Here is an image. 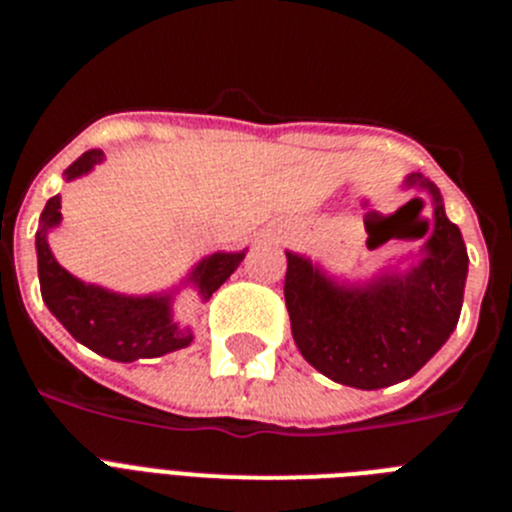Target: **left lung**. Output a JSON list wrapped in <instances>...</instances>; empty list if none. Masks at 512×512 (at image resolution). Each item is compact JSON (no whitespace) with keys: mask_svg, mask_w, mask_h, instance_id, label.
<instances>
[{"mask_svg":"<svg viewBox=\"0 0 512 512\" xmlns=\"http://www.w3.org/2000/svg\"><path fill=\"white\" fill-rule=\"evenodd\" d=\"M410 184L433 194L436 217L425 259L408 274L343 287L307 259L287 253L284 300L297 348L320 374L346 387L379 390L410 379L459 323L467 246L443 212L438 189L420 174H410Z\"/></svg>","mask_w":512,"mask_h":512,"instance_id":"1","label":"left lung"}]
</instances>
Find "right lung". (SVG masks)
<instances>
[{
  "label": "right lung",
  "mask_w": 512,
  "mask_h": 512,
  "mask_svg": "<svg viewBox=\"0 0 512 512\" xmlns=\"http://www.w3.org/2000/svg\"><path fill=\"white\" fill-rule=\"evenodd\" d=\"M104 153L99 148L81 153L69 169L63 171L66 179L87 174L94 164L102 161ZM61 220V200L51 197L40 215V230L35 235L38 248V277L40 295L48 310L58 318V323L69 330L71 336L94 354H102L115 361L156 359L171 354L192 343L189 328H182L171 320V295L164 297H125L107 292L102 287L79 282L71 277L53 259L45 233ZM243 253H212L192 271V282L200 289L202 300H210L225 279L238 269Z\"/></svg>",
  "instance_id": "add662e5"
}]
</instances>
